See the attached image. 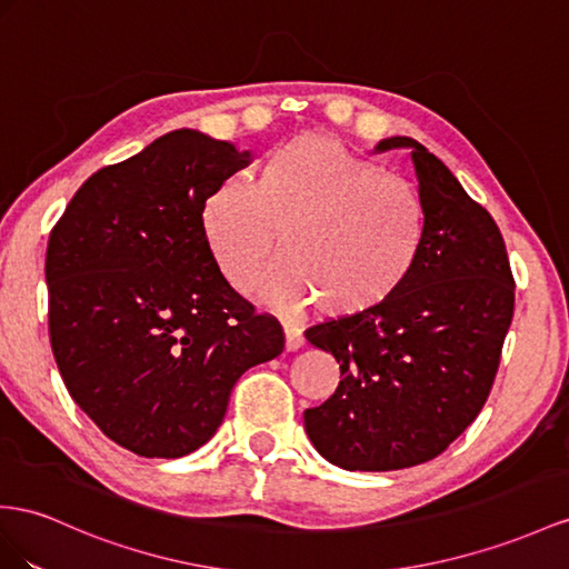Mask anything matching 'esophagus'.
Masks as SVG:
<instances>
[{"mask_svg":"<svg viewBox=\"0 0 569 569\" xmlns=\"http://www.w3.org/2000/svg\"><path fill=\"white\" fill-rule=\"evenodd\" d=\"M283 346H286V351H298V348H302V337H300V331L298 329H293V327H283Z\"/></svg>","mask_w":569,"mask_h":569,"instance_id":"esophagus-1","label":"esophagus"}]
</instances>
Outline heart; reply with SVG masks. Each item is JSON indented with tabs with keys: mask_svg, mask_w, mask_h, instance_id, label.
<instances>
[{
	"mask_svg": "<svg viewBox=\"0 0 569 569\" xmlns=\"http://www.w3.org/2000/svg\"><path fill=\"white\" fill-rule=\"evenodd\" d=\"M218 269L247 288L281 232L283 259L257 296L279 312L315 302L329 319H360L409 286L428 218L411 184L325 134L276 149L254 184L226 180L201 207Z\"/></svg>",
	"mask_w": 569,
	"mask_h": 569,
	"instance_id": "1",
	"label": "heart"
}]
</instances>
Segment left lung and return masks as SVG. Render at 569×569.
<instances>
[{
  "label": "left lung",
  "mask_w": 569,
  "mask_h": 569,
  "mask_svg": "<svg viewBox=\"0 0 569 569\" xmlns=\"http://www.w3.org/2000/svg\"><path fill=\"white\" fill-rule=\"evenodd\" d=\"M409 149L428 232L409 286L380 312L331 319L305 339L339 362L337 391L305 411L315 449L346 471H397L435 459L483 409L515 315L505 240L440 158Z\"/></svg>",
  "instance_id": "1"
}]
</instances>
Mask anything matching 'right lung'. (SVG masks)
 <instances>
[{
  "instance_id": "1",
  "label": "right lung",
  "mask_w": 569,
  "mask_h": 569,
  "mask_svg": "<svg viewBox=\"0 0 569 569\" xmlns=\"http://www.w3.org/2000/svg\"><path fill=\"white\" fill-rule=\"evenodd\" d=\"M252 163L236 143L174 129L86 180L50 232V343L81 411L146 459H178L223 423L244 370L283 351L218 269L201 207Z\"/></svg>"
}]
</instances>
